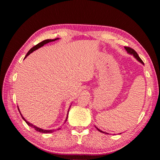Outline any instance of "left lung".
Instances as JSON below:
<instances>
[{
  "instance_id": "1",
  "label": "left lung",
  "mask_w": 160,
  "mask_h": 160,
  "mask_svg": "<svg viewBox=\"0 0 160 160\" xmlns=\"http://www.w3.org/2000/svg\"><path fill=\"white\" fill-rule=\"evenodd\" d=\"M125 49L127 51V52H128V53H130V54H131V55H132L134 56V57L137 59L138 61L139 62H140V63H141L142 64H144V63H143V61L141 60V58H140V57H139V56H138V54L137 53V52L136 51H135L134 49H132V48H130V47H125ZM97 128V127H96ZM97 129L98 130V131H99V132H104L103 131H102L101 130H99V128H97ZM104 133H106V132H104Z\"/></svg>"
}]
</instances>
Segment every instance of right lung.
Returning <instances> with one entry per match:
<instances>
[{
    "instance_id": "add662e5",
    "label": "right lung",
    "mask_w": 160,
    "mask_h": 160,
    "mask_svg": "<svg viewBox=\"0 0 160 160\" xmlns=\"http://www.w3.org/2000/svg\"><path fill=\"white\" fill-rule=\"evenodd\" d=\"M59 39V38H56V39H46V40H44V41H42V42L39 43V44H37L36 46H34V47H32V48H31V49L28 51V53L26 54V56H25V58H27V56H29V54H30L31 53L33 52L34 51L37 50V49H38V48H41V47H43V46H44V44H47V43L51 42H54V41H56V40H57V39ZM69 109H70V108H69ZM18 110H19V112H20V109H19V108H18ZM68 112H69V111H68ZM20 115H21V116H22V118H23V120L25 121V122L27 123V124H28V126H31L32 128H34L35 130H36L37 131H38V132H44V133H48V132H53L54 131H56V130H44V129H42V128H38V127L34 126L33 124H32V123H29L28 121H26V119L23 117L22 115V113H20ZM67 118H68V115H67V117H66V121H67ZM59 129H61V128H57V130H59Z\"/></svg>"
}]
</instances>
